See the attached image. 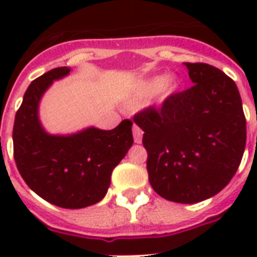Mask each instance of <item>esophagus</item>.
Wrapping results in <instances>:
<instances>
[{
	"label": "esophagus",
	"instance_id": "esophagus-1",
	"mask_svg": "<svg viewBox=\"0 0 257 257\" xmlns=\"http://www.w3.org/2000/svg\"><path fill=\"white\" fill-rule=\"evenodd\" d=\"M143 135H144V132L141 131V128H139L137 125H135V126H133V139H135V143L140 144L141 141H143Z\"/></svg>",
	"mask_w": 257,
	"mask_h": 257
}]
</instances>
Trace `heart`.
<instances>
[{
	"label": "heart",
	"mask_w": 257,
	"mask_h": 257,
	"mask_svg": "<svg viewBox=\"0 0 257 257\" xmlns=\"http://www.w3.org/2000/svg\"><path fill=\"white\" fill-rule=\"evenodd\" d=\"M180 80L176 76H153L145 78L136 85L133 96L139 100H145L160 93L163 97H168L179 89Z\"/></svg>",
	"instance_id": "1"
}]
</instances>
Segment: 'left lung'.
<instances>
[{
	"label": "left lung",
	"instance_id": "left-lung-1",
	"mask_svg": "<svg viewBox=\"0 0 257 257\" xmlns=\"http://www.w3.org/2000/svg\"><path fill=\"white\" fill-rule=\"evenodd\" d=\"M191 81L160 109L133 117L148 152L149 183L156 193L180 204H195L219 193L243 157L247 128L239 89L215 66L185 62Z\"/></svg>",
	"mask_w": 257,
	"mask_h": 257
}]
</instances>
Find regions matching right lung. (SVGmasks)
I'll use <instances>...</instances> for the list:
<instances>
[{"mask_svg": "<svg viewBox=\"0 0 257 257\" xmlns=\"http://www.w3.org/2000/svg\"><path fill=\"white\" fill-rule=\"evenodd\" d=\"M69 72L68 66L56 68L32 81L16 113L13 148L18 172L32 191L57 207L80 209L106 195L112 171L133 144V124L124 120L112 131L89 126L72 135L46 132L40 101Z\"/></svg>", "mask_w": 257, "mask_h": 257, "instance_id": "right-lung-1", "label": "right lung"}]
</instances>
